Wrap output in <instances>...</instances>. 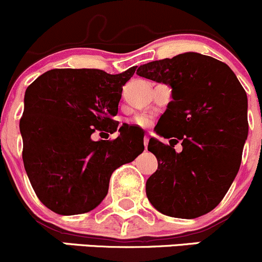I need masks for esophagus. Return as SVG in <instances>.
Returning a JSON list of instances; mask_svg holds the SVG:
<instances>
[{
	"label": "esophagus",
	"mask_w": 262,
	"mask_h": 262,
	"mask_svg": "<svg viewBox=\"0 0 262 262\" xmlns=\"http://www.w3.org/2000/svg\"><path fill=\"white\" fill-rule=\"evenodd\" d=\"M143 142H144V147L147 148V146H148V142H149V137H144V139H143Z\"/></svg>",
	"instance_id": "1"
}]
</instances>
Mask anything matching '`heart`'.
I'll return each mask as SVG.
<instances>
[{
	"mask_svg": "<svg viewBox=\"0 0 262 262\" xmlns=\"http://www.w3.org/2000/svg\"><path fill=\"white\" fill-rule=\"evenodd\" d=\"M136 124L139 126H146L149 124V119L146 118V116H137L136 118Z\"/></svg>",
	"mask_w": 262,
	"mask_h": 262,
	"instance_id": "heart-1",
	"label": "heart"
}]
</instances>
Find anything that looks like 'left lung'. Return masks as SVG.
<instances>
[{"mask_svg":"<svg viewBox=\"0 0 262 262\" xmlns=\"http://www.w3.org/2000/svg\"><path fill=\"white\" fill-rule=\"evenodd\" d=\"M141 77L171 87V100L150 138L158 170L146 184L150 204L162 214L192 219L221 203L239 170L248 134L247 95L221 60L187 52L137 70ZM183 150L173 148L178 141Z\"/></svg>","mask_w":262,"mask_h":262,"instance_id":"1","label":"left lung"}]
</instances>
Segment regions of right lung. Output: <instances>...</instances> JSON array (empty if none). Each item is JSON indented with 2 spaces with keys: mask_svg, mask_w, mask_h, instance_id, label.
Here are the masks:
<instances>
[{
  "mask_svg": "<svg viewBox=\"0 0 262 262\" xmlns=\"http://www.w3.org/2000/svg\"><path fill=\"white\" fill-rule=\"evenodd\" d=\"M101 70H50L26 89L20 120L23 160L40 202L62 215L87 213L105 199L110 176L144 149L125 126L114 141H94L96 130L114 133L113 120L125 82Z\"/></svg>",
  "mask_w": 262,
  "mask_h": 262,
  "instance_id": "obj_1",
  "label": "right lung"
}]
</instances>
